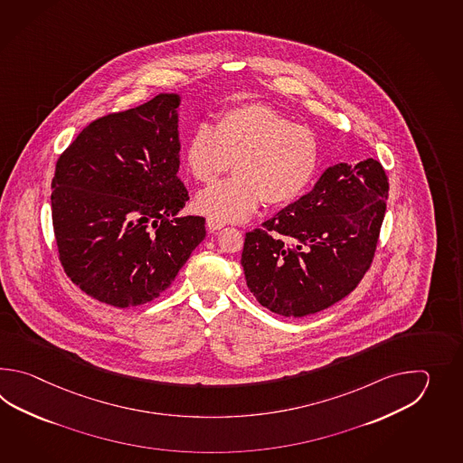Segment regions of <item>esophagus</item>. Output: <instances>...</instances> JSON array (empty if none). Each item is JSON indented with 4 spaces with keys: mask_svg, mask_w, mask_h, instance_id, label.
<instances>
[{
    "mask_svg": "<svg viewBox=\"0 0 463 463\" xmlns=\"http://www.w3.org/2000/svg\"><path fill=\"white\" fill-rule=\"evenodd\" d=\"M207 227L210 232H217V230H222V228L225 227V223H222V222H218L215 218H207Z\"/></svg>",
    "mask_w": 463,
    "mask_h": 463,
    "instance_id": "obj_1",
    "label": "esophagus"
}]
</instances>
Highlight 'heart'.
<instances>
[{"label": "heart", "instance_id": "obj_1", "mask_svg": "<svg viewBox=\"0 0 463 463\" xmlns=\"http://www.w3.org/2000/svg\"><path fill=\"white\" fill-rule=\"evenodd\" d=\"M321 147L315 134L266 104L223 110L215 128L198 124L185 146V165L208 184L233 162V177L197 195V208L222 223L243 222L263 202L283 208L303 197L315 180Z\"/></svg>", "mask_w": 463, "mask_h": 463}]
</instances>
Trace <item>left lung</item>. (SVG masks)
Instances as JSON below:
<instances>
[{
	"label": "left lung",
	"mask_w": 463,
	"mask_h": 463,
	"mask_svg": "<svg viewBox=\"0 0 463 463\" xmlns=\"http://www.w3.org/2000/svg\"><path fill=\"white\" fill-rule=\"evenodd\" d=\"M387 195L381 162L337 164L309 194L248 232L241 266L258 303L303 317L349 295L373 265Z\"/></svg>",
	"instance_id": "obj_1"
}]
</instances>
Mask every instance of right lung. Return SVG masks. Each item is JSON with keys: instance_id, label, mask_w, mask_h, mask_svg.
I'll return each mask as SVG.
<instances>
[{"instance_id": "1", "label": "right lung", "mask_w": 463, "mask_h": 463, "mask_svg": "<svg viewBox=\"0 0 463 463\" xmlns=\"http://www.w3.org/2000/svg\"><path fill=\"white\" fill-rule=\"evenodd\" d=\"M177 94L90 122L52 178L60 261L86 295L116 307L162 295L205 238V218L177 217L188 200Z\"/></svg>"}]
</instances>
